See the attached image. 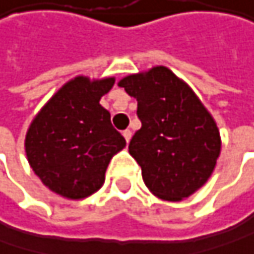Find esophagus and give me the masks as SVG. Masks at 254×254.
<instances>
[{
  "mask_svg": "<svg viewBox=\"0 0 254 254\" xmlns=\"http://www.w3.org/2000/svg\"><path fill=\"white\" fill-rule=\"evenodd\" d=\"M123 136H124V138H126V141L128 143V141H130V138H131V136H133V133H131V130H124V131H123Z\"/></svg>",
  "mask_w": 254,
  "mask_h": 254,
  "instance_id": "obj_1",
  "label": "esophagus"
}]
</instances>
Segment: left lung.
Wrapping results in <instances>:
<instances>
[{"label": "left lung", "mask_w": 254, "mask_h": 254, "mask_svg": "<svg viewBox=\"0 0 254 254\" xmlns=\"http://www.w3.org/2000/svg\"><path fill=\"white\" fill-rule=\"evenodd\" d=\"M137 100L141 128L128 152L141 168L149 190L160 199L182 201L214 172L221 152L215 120L190 86L166 66L118 82Z\"/></svg>", "instance_id": "8db88e82"}]
</instances>
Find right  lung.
<instances>
[{
  "label": "right lung",
  "instance_id": "obj_1",
  "mask_svg": "<svg viewBox=\"0 0 254 254\" xmlns=\"http://www.w3.org/2000/svg\"><path fill=\"white\" fill-rule=\"evenodd\" d=\"M114 82V76L70 79L28 127L24 147L30 168L66 199H82L100 190L110 160L126 147V138L100 104Z\"/></svg>",
  "mask_w": 254,
  "mask_h": 254
}]
</instances>
